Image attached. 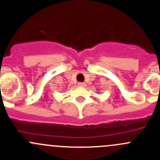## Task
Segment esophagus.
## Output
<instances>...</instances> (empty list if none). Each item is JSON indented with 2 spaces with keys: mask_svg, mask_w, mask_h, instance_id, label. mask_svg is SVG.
Segmentation results:
<instances>
[{
  "mask_svg": "<svg viewBox=\"0 0 160 160\" xmlns=\"http://www.w3.org/2000/svg\"><path fill=\"white\" fill-rule=\"evenodd\" d=\"M78 86L80 87V88H84V87H86V83H78Z\"/></svg>",
  "mask_w": 160,
  "mask_h": 160,
  "instance_id": "34e87169",
  "label": "esophagus"
}]
</instances>
